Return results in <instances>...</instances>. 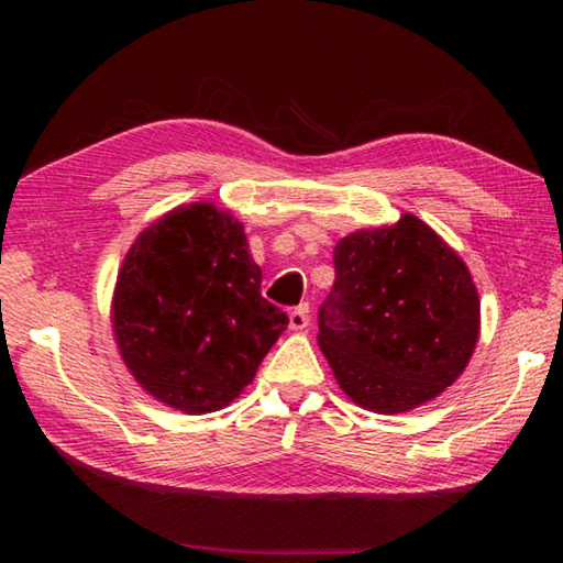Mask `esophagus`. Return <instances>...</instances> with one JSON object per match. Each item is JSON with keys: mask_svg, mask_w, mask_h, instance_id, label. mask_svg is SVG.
<instances>
[{"mask_svg": "<svg viewBox=\"0 0 563 563\" xmlns=\"http://www.w3.org/2000/svg\"><path fill=\"white\" fill-rule=\"evenodd\" d=\"M288 320H290V330H305V328H308V322H310L308 305H298V308H292L288 312Z\"/></svg>", "mask_w": 563, "mask_h": 563, "instance_id": "34e87169", "label": "esophagus"}]
</instances>
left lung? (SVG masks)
<instances>
[{"instance_id":"8db88e82","label":"left lung","mask_w":563,"mask_h":563,"mask_svg":"<svg viewBox=\"0 0 563 563\" xmlns=\"http://www.w3.org/2000/svg\"><path fill=\"white\" fill-rule=\"evenodd\" d=\"M318 310L320 350L352 402L409 412L464 373L479 340V295L460 255L417 216L342 238Z\"/></svg>"}]
</instances>
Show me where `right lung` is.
Returning <instances> with one entry per match:
<instances>
[{
  "instance_id": "1",
  "label": "right lung",
  "mask_w": 563,
  "mask_h": 563,
  "mask_svg": "<svg viewBox=\"0 0 563 563\" xmlns=\"http://www.w3.org/2000/svg\"><path fill=\"white\" fill-rule=\"evenodd\" d=\"M261 280L243 223L213 203L178 206L151 223L123 258L111 302L136 383L186 415L233 402L288 328Z\"/></svg>"
}]
</instances>
